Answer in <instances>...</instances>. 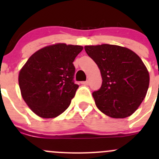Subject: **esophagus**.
<instances>
[{"label": "esophagus", "mask_w": 159, "mask_h": 159, "mask_svg": "<svg viewBox=\"0 0 159 159\" xmlns=\"http://www.w3.org/2000/svg\"><path fill=\"white\" fill-rule=\"evenodd\" d=\"M81 84H84V85H88V84H89V81H82V82H81Z\"/></svg>", "instance_id": "34e87169"}]
</instances>
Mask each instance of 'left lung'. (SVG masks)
Instances as JSON below:
<instances>
[{
  "mask_svg": "<svg viewBox=\"0 0 159 159\" xmlns=\"http://www.w3.org/2000/svg\"><path fill=\"white\" fill-rule=\"evenodd\" d=\"M84 50L102 75V86L92 93L98 108L115 118L132 115L149 85V74L142 59L131 50L112 44L89 45Z\"/></svg>",
  "mask_w": 159,
  "mask_h": 159,
  "instance_id": "8db88e82",
  "label": "left lung"
}]
</instances>
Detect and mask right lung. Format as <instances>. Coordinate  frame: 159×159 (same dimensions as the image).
<instances>
[{
    "instance_id": "add662e5",
    "label": "right lung",
    "mask_w": 159,
    "mask_h": 159,
    "mask_svg": "<svg viewBox=\"0 0 159 159\" xmlns=\"http://www.w3.org/2000/svg\"><path fill=\"white\" fill-rule=\"evenodd\" d=\"M82 50V46L56 44L38 50L27 61L19 73V87L37 115L55 118L69 107L78 89L73 62Z\"/></svg>"
}]
</instances>
